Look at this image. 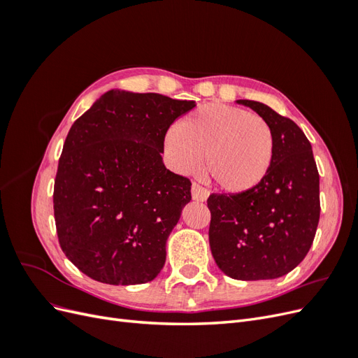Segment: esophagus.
I'll list each match as a JSON object with an SVG mask.
<instances>
[{
  "mask_svg": "<svg viewBox=\"0 0 358 358\" xmlns=\"http://www.w3.org/2000/svg\"><path fill=\"white\" fill-rule=\"evenodd\" d=\"M191 196H192V200L204 201L206 199H208V196H209V191L206 189V188H203L200 183L194 182L192 187H191Z\"/></svg>",
  "mask_w": 358,
  "mask_h": 358,
  "instance_id": "obj_1",
  "label": "esophagus"
}]
</instances>
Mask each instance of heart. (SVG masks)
Instances as JSON below:
<instances>
[{
	"instance_id": "heart-1",
	"label": "heart",
	"mask_w": 358,
	"mask_h": 358,
	"mask_svg": "<svg viewBox=\"0 0 358 358\" xmlns=\"http://www.w3.org/2000/svg\"><path fill=\"white\" fill-rule=\"evenodd\" d=\"M164 150L182 175L196 171L204 157V173L231 194L254 189L268 175L275 159V134L264 117L242 107L204 104L169 128Z\"/></svg>"
}]
</instances>
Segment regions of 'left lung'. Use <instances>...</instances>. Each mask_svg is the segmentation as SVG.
Masks as SVG:
<instances>
[{
  "label": "left lung",
  "instance_id": "obj_1",
  "mask_svg": "<svg viewBox=\"0 0 358 358\" xmlns=\"http://www.w3.org/2000/svg\"><path fill=\"white\" fill-rule=\"evenodd\" d=\"M237 103L251 107L272 127L275 159L254 189L210 194V251L233 279H275L309 252L320 221V175L309 140L296 122L263 103Z\"/></svg>",
  "mask_w": 358,
  "mask_h": 358
}]
</instances>
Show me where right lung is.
I'll return each instance as SVG.
<instances>
[{"mask_svg":"<svg viewBox=\"0 0 358 358\" xmlns=\"http://www.w3.org/2000/svg\"><path fill=\"white\" fill-rule=\"evenodd\" d=\"M196 101L109 91L71 125L58 162L53 213L62 252L103 284L157 278L191 180L166 169L164 137Z\"/></svg>","mask_w":358,"mask_h":358,"instance_id":"add662e5","label":"right lung"}]
</instances>
